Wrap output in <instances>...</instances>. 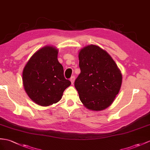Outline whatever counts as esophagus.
<instances>
[{
  "label": "esophagus",
  "mask_w": 150,
  "mask_h": 150,
  "mask_svg": "<svg viewBox=\"0 0 150 150\" xmlns=\"http://www.w3.org/2000/svg\"><path fill=\"white\" fill-rule=\"evenodd\" d=\"M75 76H72L70 78V81H71V84H74V81H75Z\"/></svg>",
  "instance_id": "34e87169"
}]
</instances>
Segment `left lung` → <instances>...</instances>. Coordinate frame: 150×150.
Masks as SVG:
<instances>
[{
    "label": "left lung",
    "mask_w": 150,
    "mask_h": 150,
    "mask_svg": "<svg viewBox=\"0 0 150 150\" xmlns=\"http://www.w3.org/2000/svg\"><path fill=\"white\" fill-rule=\"evenodd\" d=\"M81 74L75 81L80 100L87 109L100 111L112 103L122 83V74L110 55L95 45L79 51Z\"/></svg>",
    "instance_id": "obj_1"
}]
</instances>
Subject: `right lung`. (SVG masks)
<instances>
[{
	"label": "right lung",
	"mask_w": 150,
	"mask_h": 150,
	"mask_svg": "<svg viewBox=\"0 0 150 150\" xmlns=\"http://www.w3.org/2000/svg\"><path fill=\"white\" fill-rule=\"evenodd\" d=\"M58 49L46 45L34 53L23 68L24 89L34 103L43 107L56 103L71 85L57 59Z\"/></svg>",
	"instance_id": "add662e5"
}]
</instances>
